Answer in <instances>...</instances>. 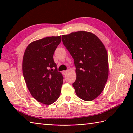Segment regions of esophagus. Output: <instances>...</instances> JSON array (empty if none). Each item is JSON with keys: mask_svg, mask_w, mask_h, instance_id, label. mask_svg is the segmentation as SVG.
I'll return each instance as SVG.
<instances>
[{"mask_svg": "<svg viewBox=\"0 0 133 133\" xmlns=\"http://www.w3.org/2000/svg\"><path fill=\"white\" fill-rule=\"evenodd\" d=\"M67 72V71H62V74H63V75H66Z\"/></svg>", "mask_w": 133, "mask_h": 133, "instance_id": "obj_1", "label": "esophagus"}]
</instances>
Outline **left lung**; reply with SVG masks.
<instances>
[{"label": "left lung", "instance_id": "obj_1", "mask_svg": "<svg viewBox=\"0 0 133 133\" xmlns=\"http://www.w3.org/2000/svg\"><path fill=\"white\" fill-rule=\"evenodd\" d=\"M62 42L74 59L77 74L72 84L78 97L86 101L103 91L109 75L108 55L102 42L94 34L78 31L62 36Z\"/></svg>", "mask_w": 133, "mask_h": 133}]
</instances>
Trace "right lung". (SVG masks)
Wrapping results in <instances>:
<instances>
[{
    "label": "right lung",
    "instance_id": "1",
    "mask_svg": "<svg viewBox=\"0 0 133 133\" xmlns=\"http://www.w3.org/2000/svg\"><path fill=\"white\" fill-rule=\"evenodd\" d=\"M61 36H50L31 42L26 48L22 63L27 88L36 101L47 105L58 99L63 77L58 71L53 55Z\"/></svg>",
    "mask_w": 133,
    "mask_h": 133
}]
</instances>
